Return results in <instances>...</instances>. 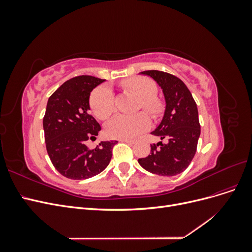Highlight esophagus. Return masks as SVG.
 I'll return each mask as SVG.
<instances>
[{
	"label": "esophagus",
	"mask_w": 252,
	"mask_h": 252,
	"mask_svg": "<svg viewBox=\"0 0 252 252\" xmlns=\"http://www.w3.org/2000/svg\"><path fill=\"white\" fill-rule=\"evenodd\" d=\"M120 141L127 143V144H134L135 143V141H133V140H127V139H121Z\"/></svg>",
	"instance_id": "1"
}]
</instances>
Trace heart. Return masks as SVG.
Instances as JSON below:
<instances>
[{"instance_id": "b5f03b06", "label": "heart", "mask_w": 252, "mask_h": 252, "mask_svg": "<svg viewBox=\"0 0 252 252\" xmlns=\"http://www.w3.org/2000/svg\"><path fill=\"white\" fill-rule=\"evenodd\" d=\"M124 85L138 95L143 108L155 112L158 108V102L154 97L157 94L156 83L142 77L128 79ZM90 107L94 116L100 120L108 119L114 111V98L111 88L102 85L95 88L90 95ZM150 120L147 114L139 112L134 114H117L107 122L106 133L110 138L132 139L149 127Z\"/></svg>"}]
</instances>
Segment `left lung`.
I'll use <instances>...</instances> for the list:
<instances>
[{"label": "left lung", "mask_w": 252, "mask_h": 252, "mask_svg": "<svg viewBox=\"0 0 252 252\" xmlns=\"http://www.w3.org/2000/svg\"><path fill=\"white\" fill-rule=\"evenodd\" d=\"M154 79L162 89L165 111L151 133L163 142L151 145V152L138 162L151 173L173 177L184 171L195 155L201 134L199 112L192 94L179 78L158 70L140 72Z\"/></svg>", "instance_id": "left-lung-1"}]
</instances>
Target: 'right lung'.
<instances>
[{
  "instance_id": "1",
  "label": "right lung",
  "mask_w": 252,
  "mask_h": 252,
  "mask_svg": "<svg viewBox=\"0 0 252 252\" xmlns=\"http://www.w3.org/2000/svg\"><path fill=\"white\" fill-rule=\"evenodd\" d=\"M105 80L80 75L66 81L48 98L43 119L45 143L55 168L71 180H85L101 173L110 163L118 141L101 142L88 149L101 126L89 113L90 94Z\"/></svg>"
}]
</instances>
